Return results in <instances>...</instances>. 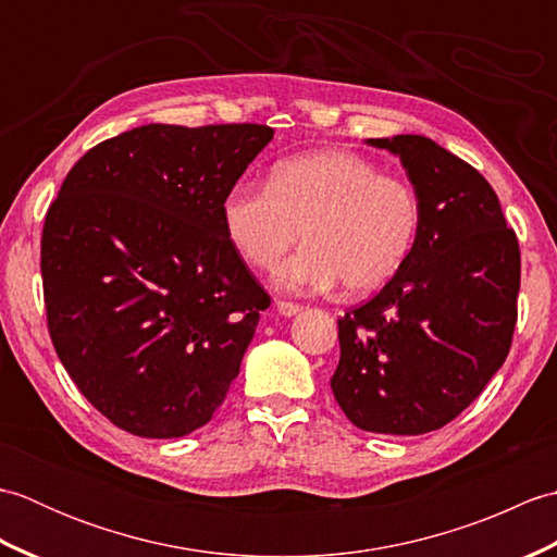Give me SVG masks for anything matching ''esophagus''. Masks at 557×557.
Segmentation results:
<instances>
[{
	"instance_id": "1",
	"label": "esophagus",
	"mask_w": 557,
	"mask_h": 557,
	"mask_svg": "<svg viewBox=\"0 0 557 557\" xmlns=\"http://www.w3.org/2000/svg\"><path fill=\"white\" fill-rule=\"evenodd\" d=\"M304 311V306L299 304H292V301H277V313L285 315V318H292Z\"/></svg>"
}]
</instances>
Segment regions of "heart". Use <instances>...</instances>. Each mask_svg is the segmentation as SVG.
Returning <instances> with one entry per match:
<instances>
[{"mask_svg": "<svg viewBox=\"0 0 557 557\" xmlns=\"http://www.w3.org/2000/svg\"><path fill=\"white\" fill-rule=\"evenodd\" d=\"M419 196L399 176L349 150H318L280 162L270 184L239 182L222 200V224L246 263L268 270L301 236L297 256L275 272L287 292L385 287L417 242Z\"/></svg>", "mask_w": 557, "mask_h": 557, "instance_id": "1", "label": "heart"}]
</instances>
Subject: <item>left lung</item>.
Returning a JSON list of instances; mask_svg holds the SVG:
<instances>
[{"instance_id":"8db88e82","label":"left lung","mask_w":557,"mask_h":557,"mask_svg":"<svg viewBox=\"0 0 557 557\" xmlns=\"http://www.w3.org/2000/svg\"><path fill=\"white\" fill-rule=\"evenodd\" d=\"M366 144L399 158L421 222L397 275L339 318L330 387L361 431L421 435L459 417L507 359L519 244L491 184L435 140L401 134Z\"/></svg>"}]
</instances>
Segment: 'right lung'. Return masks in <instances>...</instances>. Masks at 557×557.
I'll return each mask as SVG.
<instances>
[{
	"instance_id": "right-lung-1",
	"label": "right lung",
	"mask_w": 557,
	"mask_h": 557,
	"mask_svg": "<svg viewBox=\"0 0 557 557\" xmlns=\"http://www.w3.org/2000/svg\"><path fill=\"white\" fill-rule=\"evenodd\" d=\"M260 124H148L88 150L47 210V325L71 381L114 425L182 437L224 401L270 306L222 200L272 140Z\"/></svg>"
}]
</instances>
